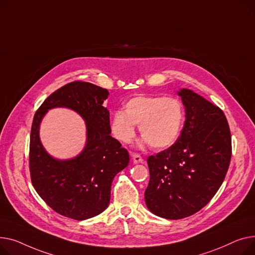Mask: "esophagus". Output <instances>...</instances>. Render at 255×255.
<instances>
[{
    "label": "esophagus",
    "instance_id": "1",
    "mask_svg": "<svg viewBox=\"0 0 255 255\" xmlns=\"http://www.w3.org/2000/svg\"><path fill=\"white\" fill-rule=\"evenodd\" d=\"M132 161L133 163H140L143 161V157L139 153H132Z\"/></svg>",
    "mask_w": 255,
    "mask_h": 255
}]
</instances>
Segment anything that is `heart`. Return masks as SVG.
I'll list each match as a JSON object with an SVG mask.
<instances>
[{
	"mask_svg": "<svg viewBox=\"0 0 255 255\" xmlns=\"http://www.w3.org/2000/svg\"><path fill=\"white\" fill-rule=\"evenodd\" d=\"M184 109L181 102L173 97L140 95L129 99L125 111L113 113L111 129L116 139L128 143L140 126L141 136L152 148L172 146L181 133Z\"/></svg>",
	"mask_w": 255,
	"mask_h": 255,
	"instance_id": "1",
	"label": "heart"
}]
</instances>
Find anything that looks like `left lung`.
<instances>
[{
  "mask_svg": "<svg viewBox=\"0 0 255 255\" xmlns=\"http://www.w3.org/2000/svg\"><path fill=\"white\" fill-rule=\"evenodd\" d=\"M178 95L186 119L178 140L147 158L145 203L153 214L182 219L199 212L221 186L230 167L232 137L223 111L189 89Z\"/></svg>",
  "mask_w": 255,
  "mask_h": 255,
  "instance_id": "left-lung-1",
  "label": "left lung"
}]
</instances>
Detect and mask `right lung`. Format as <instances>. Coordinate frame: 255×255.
Returning <instances> with one entry per match:
<instances>
[{"label":"right lung","mask_w":255,"mask_h":255,"mask_svg":"<svg viewBox=\"0 0 255 255\" xmlns=\"http://www.w3.org/2000/svg\"><path fill=\"white\" fill-rule=\"evenodd\" d=\"M108 95L106 88L73 81L52 93L35 113L28 154L31 180L41 199L65 217L84 220L102 213L109 205L115 175L128 164V150L110 136L109 111L103 106ZM55 107L76 111L87 123V146L73 160H54L39 142L41 118Z\"/></svg>","instance_id":"1"}]
</instances>
